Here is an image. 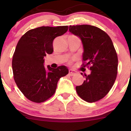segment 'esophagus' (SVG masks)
Instances as JSON below:
<instances>
[{
    "label": "esophagus",
    "mask_w": 131,
    "mask_h": 131,
    "mask_svg": "<svg viewBox=\"0 0 131 131\" xmlns=\"http://www.w3.org/2000/svg\"><path fill=\"white\" fill-rule=\"evenodd\" d=\"M69 74L70 75H71V76H73V75H75V74H76V72L74 70H69Z\"/></svg>",
    "instance_id": "esophagus-1"
}]
</instances>
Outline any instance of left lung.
I'll use <instances>...</instances> for the list:
<instances>
[{
    "label": "left lung",
    "mask_w": 131,
    "mask_h": 131,
    "mask_svg": "<svg viewBox=\"0 0 131 131\" xmlns=\"http://www.w3.org/2000/svg\"><path fill=\"white\" fill-rule=\"evenodd\" d=\"M69 31L82 41V59L86 61L82 65L91 66V74L83 75L85 80L76 86V91L84 101L96 102L103 98L114 84L118 68L117 52L108 34L96 26L70 25Z\"/></svg>",
    "instance_id": "left-lung-1"
}]
</instances>
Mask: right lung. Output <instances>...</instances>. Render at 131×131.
Returning <instances> with one entry per match:
<instances>
[{
    "label": "right lung",
    "instance_id": "add662e5",
    "mask_svg": "<svg viewBox=\"0 0 131 131\" xmlns=\"http://www.w3.org/2000/svg\"><path fill=\"white\" fill-rule=\"evenodd\" d=\"M68 26H41L31 29L21 37L13 54L14 79L27 99L42 103L56 92L58 80L68 73L66 66L44 67V56L53 52L52 42L67 31Z\"/></svg>",
    "mask_w": 131,
    "mask_h": 131
}]
</instances>
